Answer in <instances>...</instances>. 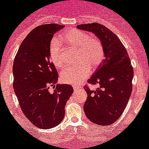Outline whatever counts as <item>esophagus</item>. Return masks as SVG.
I'll use <instances>...</instances> for the list:
<instances>
[{
  "instance_id": "1",
  "label": "esophagus",
  "mask_w": 149,
  "mask_h": 149,
  "mask_svg": "<svg viewBox=\"0 0 149 149\" xmlns=\"http://www.w3.org/2000/svg\"><path fill=\"white\" fill-rule=\"evenodd\" d=\"M73 89H74V90L76 91V90H78V89H79L81 87H80V86H79V85H73Z\"/></svg>"
}]
</instances>
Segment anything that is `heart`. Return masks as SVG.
I'll use <instances>...</instances> for the list:
<instances>
[{"label": "heart", "instance_id": "1", "mask_svg": "<svg viewBox=\"0 0 149 149\" xmlns=\"http://www.w3.org/2000/svg\"><path fill=\"white\" fill-rule=\"evenodd\" d=\"M66 43L78 49L77 65L68 66L61 73V79L64 83L78 84L87 78L91 70L96 69L105 58V49L97 37H91L88 33L77 29H72L64 32L61 36ZM49 55L53 64L56 67L64 65L62 49L58 39H53L49 47Z\"/></svg>", "mask_w": 149, "mask_h": 149}]
</instances>
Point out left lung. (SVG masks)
Masks as SVG:
<instances>
[{"instance_id":"obj_1","label":"left lung","mask_w":149,"mask_h":149,"mask_svg":"<svg viewBox=\"0 0 149 149\" xmlns=\"http://www.w3.org/2000/svg\"><path fill=\"white\" fill-rule=\"evenodd\" d=\"M76 28L95 33L105 49V59L88 80L100 87L95 91L84 88L88 94L84 112L92 123L110 125L122 115L131 95L134 69L130 58L116 33L103 24L94 22Z\"/></svg>"}]
</instances>
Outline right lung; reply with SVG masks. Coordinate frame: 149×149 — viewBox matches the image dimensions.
<instances>
[{"label": "right lung", "instance_id": "obj_1", "mask_svg": "<svg viewBox=\"0 0 149 149\" xmlns=\"http://www.w3.org/2000/svg\"><path fill=\"white\" fill-rule=\"evenodd\" d=\"M64 27L46 24L32 30L19 46L13 62V88L21 109L40 129L52 128L61 122L66 103L73 92L67 84L55 87L58 74L49 55L53 36ZM50 86L56 88L53 93L48 91Z\"/></svg>", "mask_w": 149, "mask_h": 149}]
</instances>
